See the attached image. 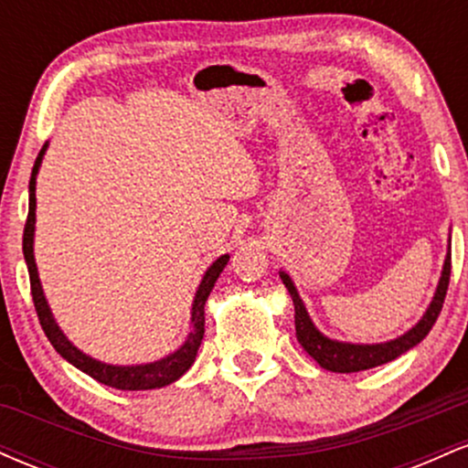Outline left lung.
<instances>
[{"instance_id": "left-lung-1", "label": "left lung", "mask_w": 468, "mask_h": 468, "mask_svg": "<svg viewBox=\"0 0 468 468\" xmlns=\"http://www.w3.org/2000/svg\"><path fill=\"white\" fill-rule=\"evenodd\" d=\"M279 275H282V282L286 283L290 297H292L294 330H297V338L303 346V350L308 352L324 369H330V372H338V374H352V372H361V369L376 367V365L394 361V358H399L400 354L411 350L413 346H418V343L429 335V330H431L433 324H436L440 310H442L444 297H447L449 279H451V255H447V260H444L442 277H440L438 290L436 294H433V302L427 308V313H424L422 319L418 321V325L411 327L407 335L394 338V341L378 343V346L338 343L321 335V332L314 327L313 321H310L308 313H305V305L302 302V297H299L297 288H294L292 279H290L286 272H279Z\"/></svg>"}]
</instances>
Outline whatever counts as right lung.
<instances>
[{"label":"right lung","instance_id":"1","mask_svg":"<svg viewBox=\"0 0 468 468\" xmlns=\"http://www.w3.org/2000/svg\"><path fill=\"white\" fill-rule=\"evenodd\" d=\"M46 147L48 144H44L39 155H37L35 166H32V176H30L28 219H26V227H24V257H26V264H28L32 302H35L37 316H39V324H41V327H44L48 341L52 343V347H55V350L61 354L68 363H72L74 367L80 369V372L92 376V378L99 380V383L110 385V388L136 391V389H155V388H165V385H171L174 380H178L180 376L191 367L193 361H196L197 347H200L202 336H204V303H207L208 294H211L213 286H216L219 272H222L224 266H227L229 255H222L219 260L213 261V266L208 268L207 275H204V279L200 282V288H197L196 299H193L191 332L180 350H176L174 354H169V356L160 358V361H155V363L133 365V367L105 365L101 361H94V358L85 356L83 352L77 350V347H74L72 343L63 336V332L58 330L55 319H52V313H50V308H48L46 297H44V290H41L39 272H37V264H35V255H32V235H35V207H37L35 180H37V171H39V165H41V158H44Z\"/></svg>","mask_w":468,"mask_h":468}]
</instances>
